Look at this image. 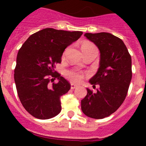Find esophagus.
I'll return each mask as SVG.
<instances>
[{
    "label": "esophagus",
    "instance_id": "34e87169",
    "mask_svg": "<svg viewBox=\"0 0 146 146\" xmlns=\"http://www.w3.org/2000/svg\"><path fill=\"white\" fill-rule=\"evenodd\" d=\"M76 87H77V86H76V85H75V84H71V85H70V88H71V89H76Z\"/></svg>",
    "mask_w": 146,
    "mask_h": 146
}]
</instances>
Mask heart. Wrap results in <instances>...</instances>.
Segmentation results:
<instances>
[{
  "instance_id": "obj_1",
  "label": "heart",
  "mask_w": 146,
  "mask_h": 146,
  "mask_svg": "<svg viewBox=\"0 0 146 146\" xmlns=\"http://www.w3.org/2000/svg\"><path fill=\"white\" fill-rule=\"evenodd\" d=\"M81 49H82V52L85 53L86 51H89L92 50H96L97 48L94 45L92 42H88V41H85L82 42V45H81ZM68 50V48H66V50H64V56H65ZM66 75L68 76L69 78L73 82H80V80L82 79V75L79 72H76L75 70H68L66 71Z\"/></svg>"
}]
</instances>
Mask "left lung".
Here are the masks:
<instances>
[{"mask_svg":"<svg viewBox=\"0 0 146 146\" xmlns=\"http://www.w3.org/2000/svg\"><path fill=\"white\" fill-rule=\"evenodd\" d=\"M100 50V66L89 80L96 92L87 89L81 101L82 112L89 117L102 119L117 110L124 102L132 79L131 56L122 40L108 33H86Z\"/></svg>","mask_w":146,"mask_h":146,"instance_id":"1","label":"left lung"}]
</instances>
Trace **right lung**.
I'll return each instance as SVG.
<instances>
[{"label": "right lung", "instance_id": "right-lung-1", "mask_svg": "<svg viewBox=\"0 0 146 146\" xmlns=\"http://www.w3.org/2000/svg\"><path fill=\"white\" fill-rule=\"evenodd\" d=\"M80 31L44 29L30 35L18 51L14 80L23 106L34 117L46 120L61 111L60 97L68 92L70 84L54 70L61 63L66 47L80 38ZM59 80L57 84L53 82Z\"/></svg>", "mask_w": 146, "mask_h": 146}]
</instances>
